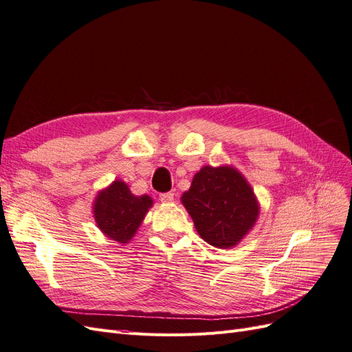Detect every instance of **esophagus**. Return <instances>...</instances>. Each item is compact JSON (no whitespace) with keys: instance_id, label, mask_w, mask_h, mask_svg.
I'll return each instance as SVG.
<instances>
[{"instance_id":"obj_1","label":"esophagus","mask_w":352,"mask_h":352,"mask_svg":"<svg viewBox=\"0 0 352 352\" xmlns=\"http://www.w3.org/2000/svg\"><path fill=\"white\" fill-rule=\"evenodd\" d=\"M160 199L163 202H172L175 199V194L173 192H164V194H160Z\"/></svg>"}]
</instances>
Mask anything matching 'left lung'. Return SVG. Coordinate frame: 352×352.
<instances>
[{"mask_svg":"<svg viewBox=\"0 0 352 352\" xmlns=\"http://www.w3.org/2000/svg\"><path fill=\"white\" fill-rule=\"evenodd\" d=\"M199 236L217 248L235 247L258 217L254 190L238 170L202 167L182 195Z\"/></svg>","mask_w":352,"mask_h":352,"instance_id":"obj_1","label":"left lung"}]
</instances>
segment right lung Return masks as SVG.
Listing matches in <instances>:
<instances>
[{"instance_id": "right-lung-1", "label": "right lung", "mask_w": 352, "mask_h": 352, "mask_svg": "<svg viewBox=\"0 0 352 352\" xmlns=\"http://www.w3.org/2000/svg\"><path fill=\"white\" fill-rule=\"evenodd\" d=\"M151 206L150 197H136L124 182L114 180L95 199L94 217L102 233L117 242L126 243L141 226Z\"/></svg>"}]
</instances>
